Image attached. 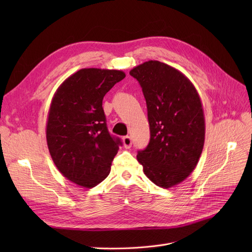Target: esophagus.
Segmentation results:
<instances>
[{
	"label": "esophagus",
	"mask_w": 252,
	"mask_h": 252,
	"mask_svg": "<svg viewBox=\"0 0 252 252\" xmlns=\"http://www.w3.org/2000/svg\"><path fill=\"white\" fill-rule=\"evenodd\" d=\"M123 144H124V147H125L126 149L130 148V147H131V144H132V141H131L130 136H128V135L124 136V138H123Z\"/></svg>",
	"instance_id": "1"
}]
</instances>
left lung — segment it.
<instances>
[{
	"mask_svg": "<svg viewBox=\"0 0 252 252\" xmlns=\"http://www.w3.org/2000/svg\"><path fill=\"white\" fill-rule=\"evenodd\" d=\"M147 104L150 141L138 152L146 177L170 188L187 179L199 162L205 141V118L199 94L181 71L158 61L130 70Z\"/></svg>",
	"mask_w": 252,
	"mask_h": 252,
	"instance_id": "8db88e82",
	"label": "left lung"
}]
</instances>
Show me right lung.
Listing matches in <instances>:
<instances>
[{
    "label": "right lung",
    "instance_id": "obj_1",
    "mask_svg": "<svg viewBox=\"0 0 252 252\" xmlns=\"http://www.w3.org/2000/svg\"><path fill=\"white\" fill-rule=\"evenodd\" d=\"M125 77L122 70L84 68L61 84L52 97L48 149L59 171L74 184L93 188L110 172L122 142L110 135L102 103Z\"/></svg>",
    "mask_w": 252,
    "mask_h": 252
}]
</instances>
